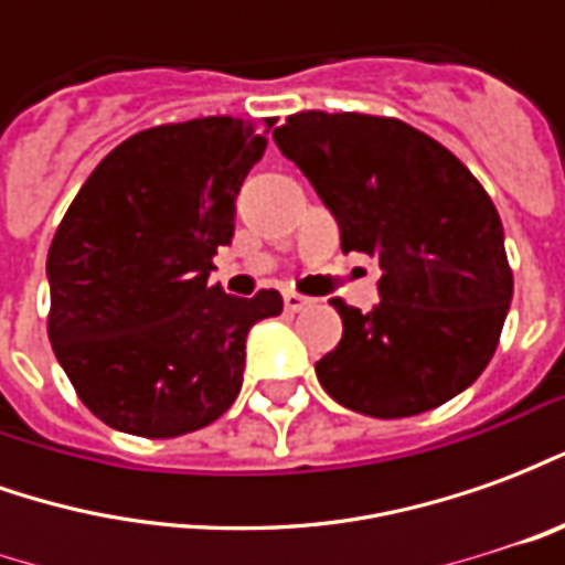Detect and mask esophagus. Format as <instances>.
Masks as SVG:
<instances>
[{"mask_svg": "<svg viewBox=\"0 0 565 565\" xmlns=\"http://www.w3.org/2000/svg\"><path fill=\"white\" fill-rule=\"evenodd\" d=\"M311 306V299L302 294H294V290H284V308L290 311V315H296V311H306V308Z\"/></svg>", "mask_w": 565, "mask_h": 565, "instance_id": "34e87169", "label": "esophagus"}]
</instances>
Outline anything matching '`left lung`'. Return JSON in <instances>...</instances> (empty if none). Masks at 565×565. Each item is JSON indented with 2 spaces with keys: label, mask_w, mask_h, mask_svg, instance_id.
Wrapping results in <instances>:
<instances>
[{
  "label": "left lung",
  "mask_w": 565,
  "mask_h": 565,
  "mask_svg": "<svg viewBox=\"0 0 565 565\" xmlns=\"http://www.w3.org/2000/svg\"><path fill=\"white\" fill-rule=\"evenodd\" d=\"M271 136L332 211L344 254L381 266L372 311L332 299L344 332L315 366L323 391L369 417L454 399L490 363L514 290L484 186L396 117L299 111Z\"/></svg>",
  "instance_id": "obj_1"
}]
</instances>
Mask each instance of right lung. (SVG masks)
<instances>
[{
	"label": "right lung",
	"instance_id": "1",
	"mask_svg": "<svg viewBox=\"0 0 565 565\" xmlns=\"http://www.w3.org/2000/svg\"><path fill=\"white\" fill-rule=\"evenodd\" d=\"M271 124L199 117L136 132L56 226L47 335L81 403L120 433L174 438L217 420L242 391L250 327L281 315L278 290L238 299L209 284Z\"/></svg>",
	"mask_w": 565,
	"mask_h": 565
}]
</instances>
